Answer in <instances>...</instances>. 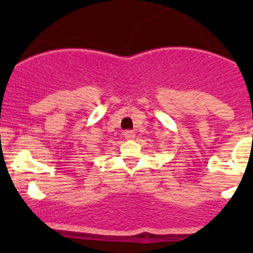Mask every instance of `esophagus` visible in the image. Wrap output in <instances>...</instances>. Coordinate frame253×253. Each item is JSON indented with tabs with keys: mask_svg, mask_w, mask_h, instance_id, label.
<instances>
[{
	"mask_svg": "<svg viewBox=\"0 0 253 253\" xmlns=\"http://www.w3.org/2000/svg\"><path fill=\"white\" fill-rule=\"evenodd\" d=\"M123 135H124L125 139H133V138L135 137V134H134L131 130H125Z\"/></svg>",
	"mask_w": 253,
	"mask_h": 253,
	"instance_id": "esophagus-1",
	"label": "esophagus"
}]
</instances>
